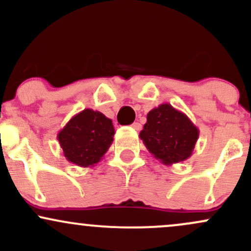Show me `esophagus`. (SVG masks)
<instances>
[{
    "instance_id": "1",
    "label": "esophagus",
    "mask_w": 251,
    "mask_h": 251,
    "mask_svg": "<svg viewBox=\"0 0 251 251\" xmlns=\"http://www.w3.org/2000/svg\"><path fill=\"white\" fill-rule=\"evenodd\" d=\"M132 127H133L135 131H140V129H142V124L133 123V124H132Z\"/></svg>"
}]
</instances>
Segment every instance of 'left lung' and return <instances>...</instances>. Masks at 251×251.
<instances>
[{"mask_svg": "<svg viewBox=\"0 0 251 251\" xmlns=\"http://www.w3.org/2000/svg\"><path fill=\"white\" fill-rule=\"evenodd\" d=\"M146 119L139 137L155 159L172 165L191 157L200 129L185 113L162 103L151 109Z\"/></svg>", "mask_w": 251, "mask_h": 251, "instance_id": "1", "label": "left lung"}]
</instances>
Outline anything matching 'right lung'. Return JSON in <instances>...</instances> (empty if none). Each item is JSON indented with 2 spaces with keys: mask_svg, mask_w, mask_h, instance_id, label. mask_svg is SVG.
<instances>
[{
  "mask_svg": "<svg viewBox=\"0 0 251 251\" xmlns=\"http://www.w3.org/2000/svg\"><path fill=\"white\" fill-rule=\"evenodd\" d=\"M112 120L101 112L85 108L57 133V140L68 162L92 168L102 159L113 143Z\"/></svg>",
  "mask_w": 251,
  "mask_h": 251,
  "instance_id": "right-lung-1",
  "label": "right lung"
}]
</instances>
